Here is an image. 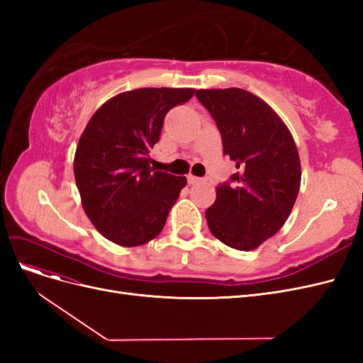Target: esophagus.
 <instances>
[{"label":"esophagus","instance_id":"esophagus-1","mask_svg":"<svg viewBox=\"0 0 363 363\" xmlns=\"http://www.w3.org/2000/svg\"><path fill=\"white\" fill-rule=\"evenodd\" d=\"M203 182V179H200V177H195V175H188V183L189 184H199V183H201Z\"/></svg>","mask_w":363,"mask_h":363}]
</instances>
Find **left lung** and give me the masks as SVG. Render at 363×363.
<instances>
[{"label":"left lung","mask_w":363,"mask_h":363,"mask_svg":"<svg viewBox=\"0 0 363 363\" xmlns=\"http://www.w3.org/2000/svg\"><path fill=\"white\" fill-rule=\"evenodd\" d=\"M223 138L224 155L236 163L228 182L216 188L206 211L212 235L239 251L257 248L286 223L301 183L298 150L272 108L239 87L200 89Z\"/></svg>","instance_id":"left-lung-1"}]
</instances>
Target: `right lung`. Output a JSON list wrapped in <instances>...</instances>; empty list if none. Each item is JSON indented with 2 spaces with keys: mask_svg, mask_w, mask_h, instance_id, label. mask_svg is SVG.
Returning a JSON list of instances; mask_svg holds the SVG:
<instances>
[{
  "mask_svg": "<svg viewBox=\"0 0 363 363\" xmlns=\"http://www.w3.org/2000/svg\"><path fill=\"white\" fill-rule=\"evenodd\" d=\"M195 89L144 87L106 101L87 123L77 145L74 175L87 218L106 239L138 247L155 239L186 177L155 171L150 150L172 107Z\"/></svg>",
  "mask_w": 363,
  "mask_h": 363,
  "instance_id": "obj_1",
  "label": "right lung"
}]
</instances>
